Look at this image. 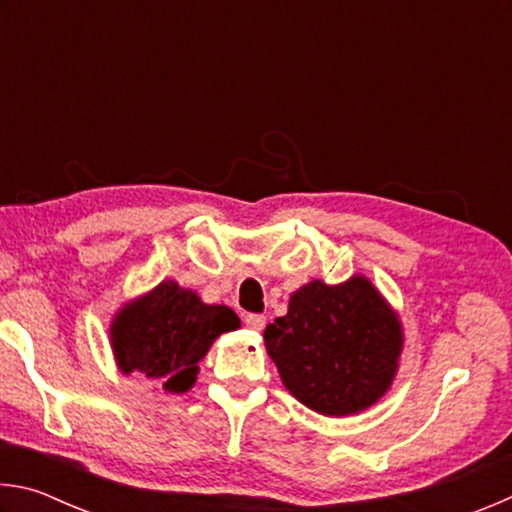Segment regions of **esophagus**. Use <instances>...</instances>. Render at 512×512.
Here are the masks:
<instances>
[{
	"instance_id": "1",
	"label": "esophagus",
	"mask_w": 512,
	"mask_h": 512,
	"mask_svg": "<svg viewBox=\"0 0 512 512\" xmlns=\"http://www.w3.org/2000/svg\"><path fill=\"white\" fill-rule=\"evenodd\" d=\"M244 323H246V327L255 329V332H262V329L266 327V318L262 314H246Z\"/></svg>"
}]
</instances>
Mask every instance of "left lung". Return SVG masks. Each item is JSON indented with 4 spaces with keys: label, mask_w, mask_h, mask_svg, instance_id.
I'll list each match as a JSON object with an SVG mask.
<instances>
[{
    "label": "left lung",
    "mask_w": 512,
    "mask_h": 512,
    "mask_svg": "<svg viewBox=\"0 0 512 512\" xmlns=\"http://www.w3.org/2000/svg\"><path fill=\"white\" fill-rule=\"evenodd\" d=\"M264 345L287 391L327 418L368 411L391 391L404 325L370 277L311 280L291 293L287 314L264 329Z\"/></svg>",
    "instance_id": "8db88e82"
}]
</instances>
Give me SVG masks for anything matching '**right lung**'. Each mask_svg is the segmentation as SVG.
I'll use <instances>...</instances> for the list:
<instances>
[{"label":"right lung","mask_w":512,"mask_h":512,"mask_svg":"<svg viewBox=\"0 0 512 512\" xmlns=\"http://www.w3.org/2000/svg\"><path fill=\"white\" fill-rule=\"evenodd\" d=\"M241 327L225 305H207L176 280L124 302L112 316L108 339L121 375L146 377L160 391L180 395L196 384L198 363L225 332Z\"/></svg>","instance_id":"right-lung-1"}]
</instances>
